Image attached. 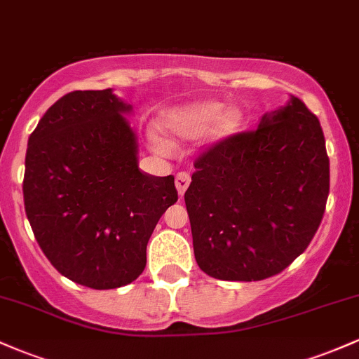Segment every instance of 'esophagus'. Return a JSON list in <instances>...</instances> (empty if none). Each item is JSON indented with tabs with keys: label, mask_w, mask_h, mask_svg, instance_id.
I'll use <instances>...</instances> for the list:
<instances>
[{
	"label": "esophagus",
	"mask_w": 359,
	"mask_h": 359,
	"mask_svg": "<svg viewBox=\"0 0 359 359\" xmlns=\"http://www.w3.org/2000/svg\"><path fill=\"white\" fill-rule=\"evenodd\" d=\"M189 184H191V175L185 174V172H180V174H177L175 177V187H177V192H179V196L182 197L185 191H187Z\"/></svg>",
	"instance_id": "1"
}]
</instances>
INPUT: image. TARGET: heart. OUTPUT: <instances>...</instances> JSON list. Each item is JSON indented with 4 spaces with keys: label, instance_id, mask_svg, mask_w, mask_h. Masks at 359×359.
<instances>
[{
    "label": "heart",
    "instance_id": "b5f03b06",
    "mask_svg": "<svg viewBox=\"0 0 359 359\" xmlns=\"http://www.w3.org/2000/svg\"><path fill=\"white\" fill-rule=\"evenodd\" d=\"M245 125L240 109L228 108L221 101H201L174 109L163 118V130L172 138H196L205 133L211 126L214 140L222 142L236 137Z\"/></svg>",
    "mask_w": 359,
    "mask_h": 359
}]
</instances>
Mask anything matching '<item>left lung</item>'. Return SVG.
<instances>
[{
  "instance_id": "left-lung-1",
  "label": "left lung",
  "mask_w": 359,
  "mask_h": 359,
  "mask_svg": "<svg viewBox=\"0 0 359 359\" xmlns=\"http://www.w3.org/2000/svg\"><path fill=\"white\" fill-rule=\"evenodd\" d=\"M185 205L194 257L209 277L255 282L287 269L319 228L329 158L319 119L299 97L258 128L199 156Z\"/></svg>"
}]
</instances>
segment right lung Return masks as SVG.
<instances>
[{"mask_svg":"<svg viewBox=\"0 0 359 359\" xmlns=\"http://www.w3.org/2000/svg\"><path fill=\"white\" fill-rule=\"evenodd\" d=\"M128 104L113 89L74 90L28 138L25 211L40 248L64 277L108 290L137 280L168 205L174 177L138 168Z\"/></svg>","mask_w":359,"mask_h":359,"instance_id":"1","label":"right lung"}]
</instances>
